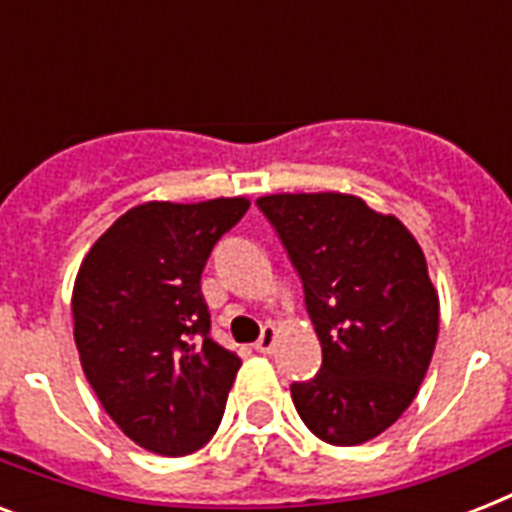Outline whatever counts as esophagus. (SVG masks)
<instances>
[{
    "instance_id": "34e87169",
    "label": "esophagus",
    "mask_w": 512,
    "mask_h": 512,
    "mask_svg": "<svg viewBox=\"0 0 512 512\" xmlns=\"http://www.w3.org/2000/svg\"><path fill=\"white\" fill-rule=\"evenodd\" d=\"M273 348H276V327H265L260 340L255 342V350L257 353H273Z\"/></svg>"
}]
</instances>
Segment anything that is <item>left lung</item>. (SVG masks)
<instances>
[{"mask_svg":"<svg viewBox=\"0 0 512 512\" xmlns=\"http://www.w3.org/2000/svg\"><path fill=\"white\" fill-rule=\"evenodd\" d=\"M303 281L321 369L292 382L313 436L356 446L404 414L438 337V295L420 244L393 215L345 193L257 199Z\"/></svg>","mask_w":512,"mask_h":512,"instance_id":"1","label":"left lung"}]
</instances>
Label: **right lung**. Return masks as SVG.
Instances as JSON below:
<instances>
[{"label": "right lung", "mask_w": 512, "mask_h": 512, "mask_svg": "<svg viewBox=\"0 0 512 512\" xmlns=\"http://www.w3.org/2000/svg\"><path fill=\"white\" fill-rule=\"evenodd\" d=\"M249 201H148L124 212L84 257L74 340L87 382L124 436L183 457L223 420L241 358L209 337L201 271Z\"/></svg>", "instance_id": "obj_1"}]
</instances>
